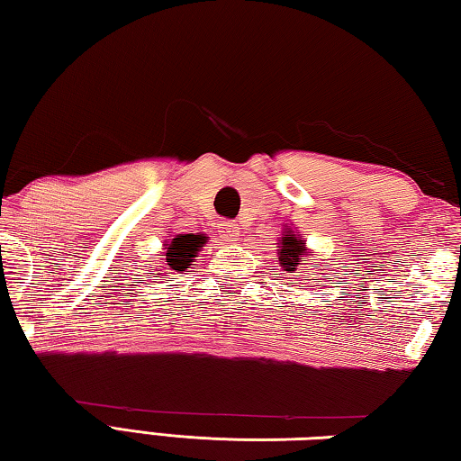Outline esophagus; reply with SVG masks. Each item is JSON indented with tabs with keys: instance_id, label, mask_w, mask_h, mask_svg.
I'll return each instance as SVG.
<instances>
[{
	"instance_id": "esophagus-1",
	"label": "esophagus",
	"mask_w": 461,
	"mask_h": 461,
	"mask_svg": "<svg viewBox=\"0 0 461 461\" xmlns=\"http://www.w3.org/2000/svg\"><path fill=\"white\" fill-rule=\"evenodd\" d=\"M238 233H240V228H238L236 221H223V223H221L220 238H221L223 241H236Z\"/></svg>"
}]
</instances>
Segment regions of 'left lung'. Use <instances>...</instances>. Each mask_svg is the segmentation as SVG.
<instances>
[{
	"label": "left lung",
	"mask_w": 461,
	"mask_h": 461,
	"mask_svg": "<svg viewBox=\"0 0 461 461\" xmlns=\"http://www.w3.org/2000/svg\"><path fill=\"white\" fill-rule=\"evenodd\" d=\"M278 264L283 267L286 272H294L296 267H299L301 262H307L309 258V252H307V246L305 241L296 238V233L286 228V231L283 233V238L278 240ZM323 275V272H321Z\"/></svg>",
	"instance_id": "8db88e82"
}]
</instances>
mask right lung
Listing matches in <instances>:
<instances>
[{"label": "right lung", "instance_id": "add662e5", "mask_svg": "<svg viewBox=\"0 0 461 461\" xmlns=\"http://www.w3.org/2000/svg\"><path fill=\"white\" fill-rule=\"evenodd\" d=\"M201 244H205V238H194V236H176L173 238V241H168L167 244V252L162 256H167L165 264L168 270H176V272H183L191 267V262L194 256H197Z\"/></svg>", "mask_w": 461, "mask_h": 461}]
</instances>
